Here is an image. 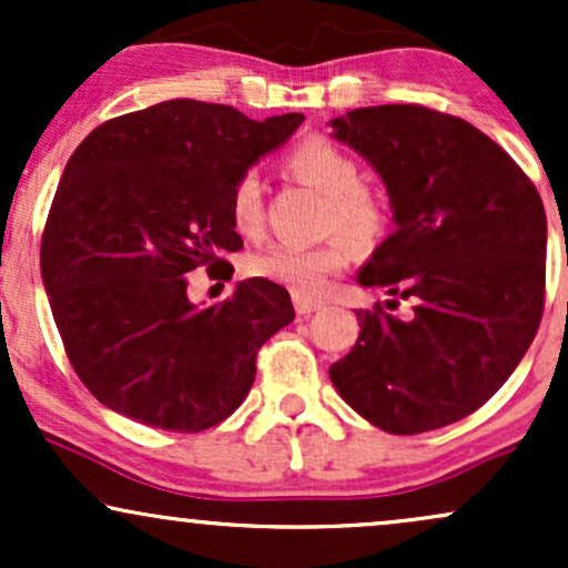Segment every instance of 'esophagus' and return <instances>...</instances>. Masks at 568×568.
I'll use <instances>...</instances> for the list:
<instances>
[{
    "label": "esophagus",
    "mask_w": 568,
    "mask_h": 568,
    "mask_svg": "<svg viewBox=\"0 0 568 568\" xmlns=\"http://www.w3.org/2000/svg\"><path fill=\"white\" fill-rule=\"evenodd\" d=\"M293 304H296V312H298V315H312V312H315V310H321V306H323V302H321V298H310V296H298V293H296V296H293Z\"/></svg>",
    "instance_id": "34e87169"
}]
</instances>
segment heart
<instances>
[{
    "mask_svg": "<svg viewBox=\"0 0 568 568\" xmlns=\"http://www.w3.org/2000/svg\"><path fill=\"white\" fill-rule=\"evenodd\" d=\"M285 171L302 184L325 194V202H328L323 213L325 234H344L352 245H371L387 230V197L379 189L363 184L361 162L338 143L323 135L296 143L285 154ZM230 213L234 230L245 237H256L262 232L264 179L256 168H247L234 179ZM346 241L334 237L317 247L272 245L247 258L245 270L247 275L272 280L298 296H315L325 288L331 275L349 264L352 251Z\"/></svg>",
    "mask_w": 568,
    "mask_h": 568,
    "instance_id": "1",
    "label": "heart"
}]
</instances>
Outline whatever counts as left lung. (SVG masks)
Segmentation results:
<instances>
[{
	"label": "left lung",
	"mask_w": 568,
	"mask_h": 568,
	"mask_svg": "<svg viewBox=\"0 0 568 568\" xmlns=\"http://www.w3.org/2000/svg\"><path fill=\"white\" fill-rule=\"evenodd\" d=\"M331 128L382 175L397 224L357 283L410 302L408 317L379 304L357 312L361 336L331 382L384 433L454 425L497 393L537 336L542 200L510 154L459 116L387 103Z\"/></svg>",
	"instance_id": "obj_1"
}]
</instances>
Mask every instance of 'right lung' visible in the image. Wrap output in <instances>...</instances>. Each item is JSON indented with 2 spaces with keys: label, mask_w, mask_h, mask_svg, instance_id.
I'll return each mask as SVG.
<instances>
[{
  "label": "right lung",
  "mask_w": 568,
  "mask_h": 568,
  "mask_svg": "<svg viewBox=\"0 0 568 568\" xmlns=\"http://www.w3.org/2000/svg\"><path fill=\"white\" fill-rule=\"evenodd\" d=\"M302 122L175 98L103 122L71 154L39 264L71 368L103 406L202 433L251 393L258 349L296 317L288 291L251 277L202 310L186 275L232 277L234 179Z\"/></svg>",
  "instance_id": "right-lung-1"
}]
</instances>
